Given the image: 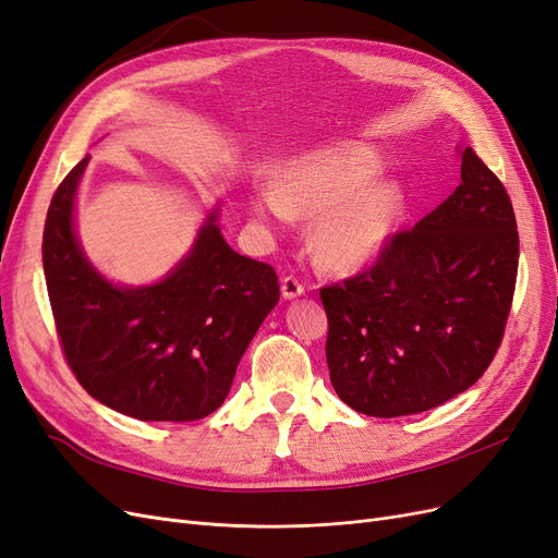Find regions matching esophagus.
<instances>
[{
  "instance_id": "esophagus-1",
  "label": "esophagus",
  "mask_w": 558,
  "mask_h": 558,
  "mask_svg": "<svg viewBox=\"0 0 558 558\" xmlns=\"http://www.w3.org/2000/svg\"><path fill=\"white\" fill-rule=\"evenodd\" d=\"M281 295L283 300H295L300 295H304V283L300 279H295L293 275H288L281 279Z\"/></svg>"
}]
</instances>
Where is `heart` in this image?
I'll use <instances>...</instances> for the list:
<instances>
[{"instance_id": "1", "label": "heart", "mask_w": 558, "mask_h": 558, "mask_svg": "<svg viewBox=\"0 0 558 558\" xmlns=\"http://www.w3.org/2000/svg\"><path fill=\"white\" fill-rule=\"evenodd\" d=\"M386 155L372 145L345 143L306 151L288 161L275 186L254 196V215L286 223L318 215L310 244L332 272H357L386 252L409 213V191L395 178L378 180Z\"/></svg>"}]
</instances>
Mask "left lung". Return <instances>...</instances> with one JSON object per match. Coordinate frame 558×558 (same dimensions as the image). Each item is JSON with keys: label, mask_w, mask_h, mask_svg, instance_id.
<instances>
[{"label": "left lung", "mask_w": 558, "mask_h": 558, "mask_svg": "<svg viewBox=\"0 0 558 558\" xmlns=\"http://www.w3.org/2000/svg\"><path fill=\"white\" fill-rule=\"evenodd\" d=\"M520 235L508 191L471 147L462 182L357 277L325 286L332 388L374 417L440 407L485 374L514 295Z\"/></svg>", "instance_id": "8db88e82"}]
</instances>
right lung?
Here are the masks:
<instances>
[{"instance_id": "1", "label": "right lung", "mask_w": 558, "mask_h": 558, "mask_svg": "<svg viewBox=\"0 0 558 558\" xmlns=\"http://www.w3.org/2000/svg\"><path fill=\"white\" fill-rule=\"evenodd\" d=\"M87 163L89 157L57 186L44 228L48 298L71 372L96 401L129 417L191 422L215 413L279 302L277 272L228 246L215 207L161 281H108L73 228Z\"/></svg>"}]
</instances>
